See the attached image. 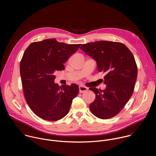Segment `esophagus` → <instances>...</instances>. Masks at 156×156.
Instances as JSON below:
<instances>
[{"instance_id": "obj_1", "label": "esophagus", "mask_w": 156, "mask_h": 156, "mask_svg": "<svg viewBox=\"0 0 156 156\" xmlns=\"http://www.w3.org/2000/svg\"><path fill=\"white\" fill-rule=\"evenodd\" d=\"M87 90V88L86 87H84V86H80L79 87V91H80V93H83V92H84V91H86Z\"/></svg>"}]
</instances>
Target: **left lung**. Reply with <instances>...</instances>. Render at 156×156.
I'll return each instance as SVG.
<instances>
[{"label":"left lung","instance_id":"left-lung-1","mask_svg":"<svg viewBox=\"0 0 156 156\" xmlns=\"http://www.w3.org/2000/svg\"><path fill=\"white\" fill-rule=\"evenodd\" d=\"M97 62L99 72L104 74V90L90 87L96 94L90 105L91 112L98 118L115 117L131 97L138 75L137 65L131 52L123 43L107 41H96L80 48Z\"/></svg>","mask_w":156,"mask_h":156}]
</instances>
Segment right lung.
I'll return each mask as SVG.
<instances>
[{"mask_svg":"<svg viewBox=\"0 0 156 156\" xmlns=\"http://www.w3.org/2000/svg\"><path fill=\"white\" fill-rule=\"evenodd\" d=\"M81 45L47 39L32 42L27 48L20 65L22 87L28 105L39 117L57 121L69 113L78 86L55 84L54 73L65 69L63 63Z\"/></svg>","mask_w":156,"mask_h":156,"instance_id":"obj_1","label":"right lung"}]
</instances>
